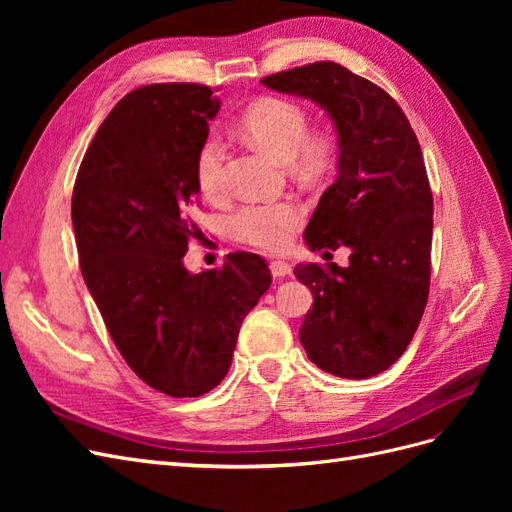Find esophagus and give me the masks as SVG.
I'll return each instance as SVG.
<instances>
[{"label": "esophagus", "instance_id": "1", "mask_svg": "<svg viewBox=\"0 0 512 512\" xmlns=\"http://www.w3.org/2000/svg\"><path fill=\"white\" fill-rule=\"evenodd\" d=\"M269 269H271V275H273V277L292 275V267L288 265V262H284V260H273L271 265H269Z\"/></svg>", "mask_w": 512, "mask_h": 512}]
</instances>
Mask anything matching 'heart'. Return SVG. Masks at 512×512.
Instances as JSON below:
<instances>
[{
    "label": "heart",
    "mask_w": 512,
    "mask_h": 512,
    "mask_svg": "<svg viewBox=\"0 0 512 512\" xmlns=\"http://www.w3.org/2000/svg\"><path fill=\"white\" fill-rule=\"evenodd\" d=\"M241 132L271 153L273 158L294 160L305 173H316L329 160V145L322 136L307 134L305 108L282 96H265L245 108L239 119ZM196 181L209 200L226 196V145L220 136H207L196 153ZM303 222V207L294 200L243 205L230 218L232 237L262 250H284L294 230Z\"/></svg>",
    "instance_id": "obj_1"
}]
</instances>
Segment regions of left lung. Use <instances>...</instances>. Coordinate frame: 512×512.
<instances>
[{
  "label": "left lung",
  "mask_w": 512,
  "mask_h": 512,
  "mask_svg": "<svg viewBox=\"0 0 512 512\" xmlns=\"http://www.w3.org/2000/svg\"><path fill=\"white\" fill-rule=\"evenodd\" d=\"M262 85L320 104L339 138L337 179L305 243L331 252L344 245L350 265L294 267L314 294L299 339L333 376H378L406 352L429 297L433 198L421 145L382 87L335 61L277 72Z\"/></svg>",
  "instance_id": "8db88e82"
}]
</instances>
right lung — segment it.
<instances>
[{
    "label": "right lung",
    "instance_id": "add662e5",
    "mask_svg": "<svg viewBox=\"0 0 512 512\" xmlns=\"http://www.w3.org/2000/svg\"><path fill=\"white\" fill-rule=\"evenodd\" d=\"M220 98L160 83L119 100L87 147L72 192L83 280L134 374L170 397H200L228 374L243 318L271 286L265 258L183 265L198 205L196 153Z\"/></svg>",
    "mask_w": 512,
    "mask_h": 512
}]
</instances>
